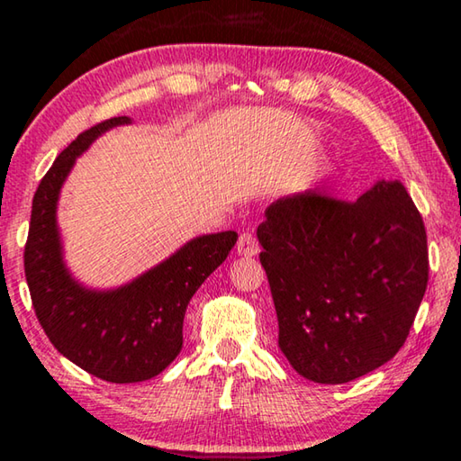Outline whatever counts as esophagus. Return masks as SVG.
I'll list each match as a JSON object with an SVG mask.
<instances>
[{
  "label": "esophagus",
  "instance_id": "34e87169",
  "mask_svg": "<svg viewBox=\"0 0 461 461\" xmlns=\"http://www.w3.org/2000/svg\"><path fill=\"white\" fill-rule=\"evenodd\" d=\"M238 254L240 256H256L260 252V248H258V241H256V238L252 236V233H248V231H244L240 236V240H238Z\"/></svg>",
  "mask_w": 461,
  "mask_h": 461
}]
</instances>
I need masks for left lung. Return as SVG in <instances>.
<instances>
[{
    "label": "left lung",
    "instance_id": "obj_1",
    "mask_svg": "<svg viewBox=\"0 0 461 461\" xmlns=\"http://www.w3.org/2000/svg\"><path fill=\"white\" fill-rule=\"evenodd\" d=\"M278 348L303 378L343 384L393 360L423 301V217L401 181L356 203L288 194L258 225Z\"/></svg>",
    "mask_w": 461,
    "mask_h": 461
}]
</instances>
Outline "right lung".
Segmentation results:
<instances>
[{
	"mask_svg": "<svg viewBox=\"0 0 461 461\" xmlns=\"http://www.w3.org/2000/svg\"><path fill=\"white\" fill-rule=\"evenodd\" d=\"M128 123V115L101 122L59 154L36 189L24 252L30 296L52 346L85 372L115 384L150 380L175 360L183 348L186 305L238 240L231 230L197 236L144 275L107 291L71 275L57 221L60 189L101 134Z\"/></svg>",
	"mask_w": 461,
	"mask_h": 461,
	"instance_id": "obj_1",
	"label": "right lung"
}]
</instances>
